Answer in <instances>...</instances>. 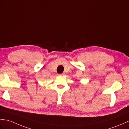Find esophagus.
Instances as JSON below:
<instances>
[{
	"label": "esophagus",
	"mask_w": 129,
	"mask_h": 129,
	"mask_svg": "<svg viewBox=\"0 0 129 129\" xmlns=\"http://www.w3.org/2000/svg\"><path fill=\"white\" fill-rule=\"evenodd\" d=\"M64 75H65L64 73H62V74H59V75H60V76H64Z\"/></svg>",
	"instance_id": "34e87169"
}]
</instances>
